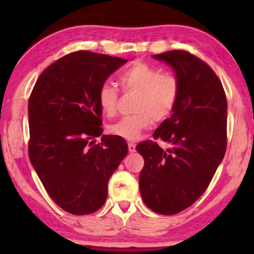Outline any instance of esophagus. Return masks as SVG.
I'll return each mask as SVG.
<instances>
[{
    "instance_id": "obj_1",
    "label": "esophagus",
    "mask_w": 254,
    "mask_h": 254,
    "mask_svg": "<svg viewBox=\"0 0 254 254\" xmlns=\"http://www.w3.org/2000/svg\"><path fill=\"white\" fill-rule=\"evenodd\" d=\"M127 147H128V151H130L131 153L135 152V144L133 142H128L127 143Z\"/></svg>"
}]
</instances>
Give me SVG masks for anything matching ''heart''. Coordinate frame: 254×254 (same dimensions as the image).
I'll return each instance as SVG.
<instances>
[{"instance_id":"heart-1","label":"heart","mask_w":254,"mask_h":254,"mask_svg":"<svg viewBox=\"0 0 254 254\" xmlns=\"http://www.w3.org/2000/svg\"><path fill=\"white\" fill-rule=\"evenodd\" d=\"M126 92H139L134 105L135 113L109 126V132L127 140L139 139L153 120L163 121L173 113L179 96V81L170 72H160L144 63H136L120 75ZM119 92L111 83H104L97 94V103L103 113L114 117L118 110Z\"/></svg>"}]
</instances>
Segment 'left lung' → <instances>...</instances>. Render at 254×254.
Here are the masks:
<instances>
[{"instance_id": "1", "label": "left lung", "mask_w": 254, "mask_h": 254, "mask_svg": "<svg viewBox=\"0 0 254 254\" xmlns=\"http://www.w3.org/2000/svg\"><path fill=\"white\" fill-rule=\"evenodd\" d=\"M152 57L173 68L179 96L171 117L153 133L171 148L150 140L136 145L144 159L139 186L150 209L174 215L204 194L224 158L227 102L216 74L194 55L171 50Z\"/></svg>"}]
</instances>
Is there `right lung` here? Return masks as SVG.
<instances>
[{
    "instance_id": "right-lung-1",
    "label": "right lung",
    "mask_w": 254,
    "mask_h": 254,
    "mask_svg": "<svg viewBox=\"0 0 254 254\" xmlns=\"http://www.w3.org/2000/svg\"><path fill=\"white\" fill-rule=\"evenodd\" d=\"M127 62L76 51L47 67L30 95V161L51 199L70 214L104 205L107 183L127 154L123 137L102 134L97 103L98 89Z\"/></svg>"
}]
</instances>
